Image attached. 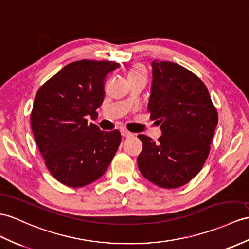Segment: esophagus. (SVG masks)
Masks as SVG:
<instances>
[{
	"label": "esophagus",
	"instance_id": "1",
	"mask_svg": "<svg viewBox=\"0 0 249 249\" xmlns=\"http://www.w3.org/2000/svg\"><path fill=\"white\" fill-rule=\"evenodd\" d=\"M121 135H123L124 137H131V136H133V133L129 132L128 130H125V129H123V130H121Z\"/></svg>",
	"mask_w": 249,
	"mask_h": 249
}]
</instances>
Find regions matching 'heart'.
Wrapping results in <instances>:
<instances>
[{
    "label": "heart",
    "mask_w": 249,
    "mask_h": 249,
    "mask_svg": "<svg viewBox=\"0 0 249 249\" xmlns=\"http://www.w3.org/2000/svg\"><path fill=\"white\" fill-rule=\"evenodd\" d=\"M139 77H145L147 78V70H145L144 66L141 63H136L134 65H132L131 68L128 71V78L130 79H134V78H139Z\"/></svg>",
    "instance_id": "heart-1"
}]
</instances>
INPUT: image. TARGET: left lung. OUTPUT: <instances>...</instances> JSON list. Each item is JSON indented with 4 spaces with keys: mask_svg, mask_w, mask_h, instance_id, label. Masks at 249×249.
Here are the masks:
<instances>
[{
    "mask_svg": "<svg viewBox=\"0 0 249 249\" xmlns=\"http://www.w3.org/2000/svg\"><path fill=\"white\" fill-rule=\"evenodd\" d=\"M153 83L148 110L160 124L157 142L138 135L142 150L139 171L156 186L174 189L201 171L217 124L208 89L196 74L170 61L152 62Z\"/></svg>",
    "mask_w": 249,
    "mask_h": 249,
    "instance_id": "left-lung-1",
    "label": "left lung"
}]
</instances>
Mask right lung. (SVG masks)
<instances>
[{
    "label": "right lung",
    "mask_w": 249,
    "mask_h": 249,
    "mask_svg": "<svg viewBox=\"0 0 249 249\" xmlns=\"http://www.w3.org/2000/svg\"><path fill=\"white\" fill-rule=\"evenodd\" d=\"M120 64L80 60L65 65L41 86L35 97L30 124L45 166L60 183L79 188L105 174L121 142L118 130L101 131L87 116L105 98L108 72Z\"/></svg>",
    "instance_id": "obj_1"
}]
</instances>
